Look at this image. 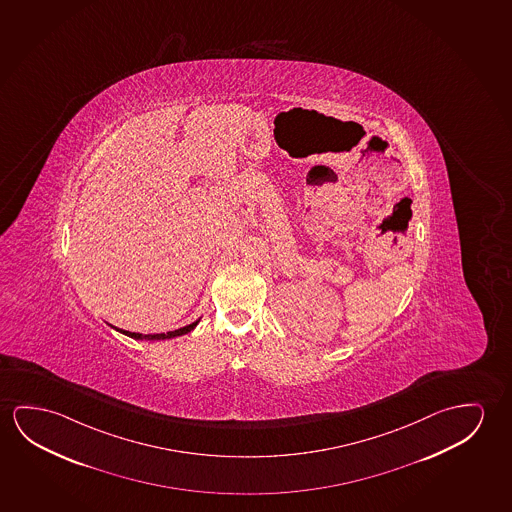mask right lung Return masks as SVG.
I'll return each instance as SVG.
<instances>
[{"mask_svg": "<svg viewBox=\"0 0 512 512\" xmlns=\"http://www.w3.org/2000/svg\"><path fill=\"white\" fill-rule=\"evenodd\" d=\"M198 321H200V319H198ZM198 321L188 324V326H184V328H179V330L168 331V333H150V335H143V333H133V331L118 330V328H115V330L120 331V333H124V335H127V337H131V339L165 340L173 339V337H181V335H186V333H189V331L193 330V328L197 326Z\"/></svg>", "mask_w": 512, "mask_h": 512, "instance_id": "add662e5", "label": "right lung"}]
</instances>
